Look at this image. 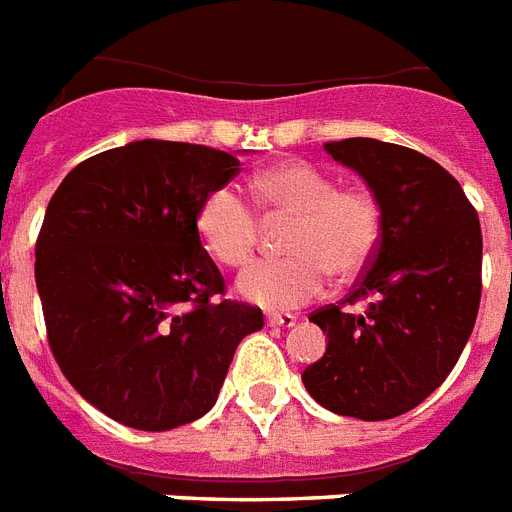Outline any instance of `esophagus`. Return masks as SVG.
Here are the masks:
<instances>
[{
    "mask_svg": "<svg viewBox=\"0 0 512 512\" xmlns=\"http://www.w3.org/2000/svg\"><path fill=\"white\" fill-rule=\"evenodd\" d=\"M265 323H268L270 328H292L294 323H297V318H294V315H289V313L268 315V318H265Z\"/></svg>",
    "mask_w": 512,
    "mask_h": 512,
    "instance_id": "esophagus-1",
    "label": "esophagus"
}]
</instances>
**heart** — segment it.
<instances>
[{"label":"heart","mask_w":512,"mask_h":512,"mask_svg":"<svg viewBox=\"0 0 512 512\" xmlns=\"http://www.w3.org/2000/svg\"><path fill=\"white\" fill-rule=\"evenodd\" d=\"M257 197L273 213L294 215L286 257L257 260L236 278V292L265 310H292L323 292L326 276L352 281L373 263L384 218L371 191L342 189L336 176L307 160L265 168L255 181ZM197 236L220 265L239 268L257 244V215L244 191L220 184L197 207Z\"/></svg>","instance_id":"obj_1"}]
</instances>
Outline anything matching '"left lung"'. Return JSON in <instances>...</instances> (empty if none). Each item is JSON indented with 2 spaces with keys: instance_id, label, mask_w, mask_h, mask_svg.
Returning a JSON list of instances; mask_svg holds the SVG:
<instances>
[{
  "instance_id": "8db88e82",
  "label": "left lung",
  "mask_w": 512,
  "mask_h": 512,
  "mask_svg": "<svg viewBox=\"0 0 512 512\" xmlns=\"http://www.w3.org/2000/svg\"><path fill=\"white\" fill-rule=\"evenodd\" d=\"M381 205L384 236L347 299L310 315L328 344L302 384L318 405L386 421L421 405L450 376L481 299L479 215L431 157L378 139L328 141ZM363 301L352 316L344 304Z\"/></svg>"
}]
</instances>
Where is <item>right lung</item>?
<instances>
[{"label":"right lung","instance_id":"right-lung-1","mask_svg":"<svg viewBox=\"0 0 512 512\" xmlns=\"http://www.w3.org/2000/svg\"><path fill=\"white\" fill-rule=\"evenodd\" d=\"M239 160L202 144L141 139L70 170L36 242L49 347L73 389L112 421L170 431L215 405L260 307L218 299L223 276L197 207Z\"/></svg>","mask_w":512,"mask_h":512}]
</instances>
